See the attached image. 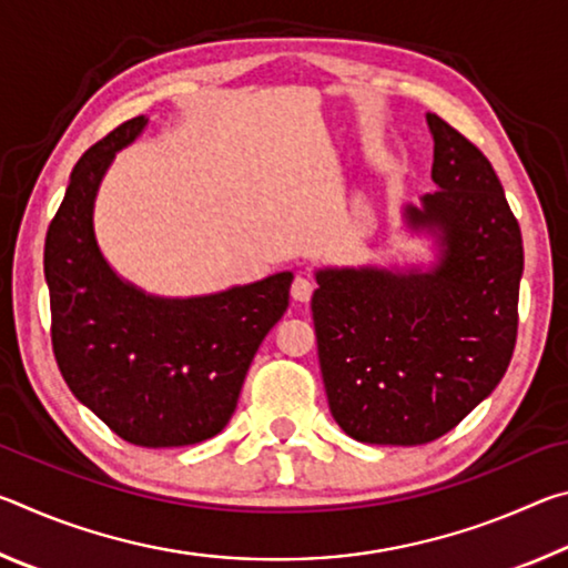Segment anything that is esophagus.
I'll list each match as a JSON object with an SVG mask.
<instances>
[{
    "instance_id": "esophagus-1",
    "label": "esophagus",
    "mask_w": 568,
    "mask_h": 568,
    "mask_svg": "<svg viewBox=\"0 0 568 568\" xmlns=\"http://www.w3.org/2000/svg\"><path fill=\"white\" fill-rule=\"evenodd\" d=\"M313 281L311 277H305V275H297L295 281H293V285H291V295H293V301H297V303H307L311 301V295H313Z\"/></svg>"
}]
</instances>
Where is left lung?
I'll use <instances>...</instances> for the list:
<instances>
[{"label": "left lung", "instance_id": "8db88e82", "mask_svg": "<svg viewBox=\"0 0 568 568\" xmlns=\"http://www.w3.org/2000/svg\"><path fill=\"white\" fill-rule=\"evenodd\" d=\"M436 192L403 205L428 265L321 267L313 323L328 406L361 444L418 446L458 426L504 378L524 245L491 162L438 114Z\"/></svg>", "mask_w": 568, "mask_h": 568}]
</instances>
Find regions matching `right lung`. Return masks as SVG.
<instances>
[{
    "label": "right lung",
    "instance_id": "add662e5",
    "mask_svg": "<svg viewBox=\"0 0 568 568\" xmlns=\"http://www.w3.org/2000/svg\"><path fill=\"white\" fill-rule=\"evenodd\" d=\"M145 128L140 114L84 152L47 230L52 348L74 398L120 438L192 446L227 426L250 363L287 311L293 273L192 297L152 295L118 275L94 235V200L114 155Z\"/></svg>",
    "mask_w": 568,
    "mask_h": 568
}]
</instances>
